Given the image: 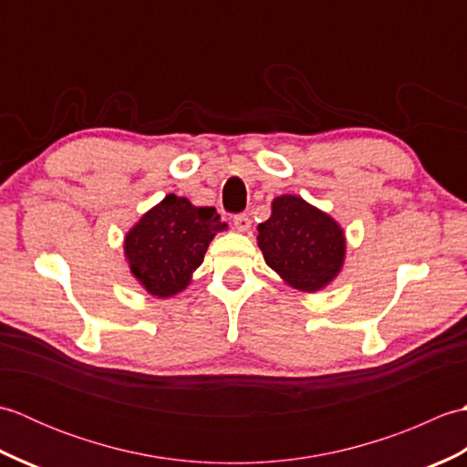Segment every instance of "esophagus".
Masks as SVG:
<instances>
[{
    "label": "esophagus",
    "instance_id": "34e87169",
    "mask_svg": "<svg viewBox=\"0 0 467 467\" xmlns=\"http://www.w3.org/2000/svg\"><path fill=\"white\" fill-rule=\"evenodd\" d=\"M233 223L236 226V231H241V233H246L251 228V218H249V214H244V213L234 214Z\"/></svg>",
    "mask_w": 467,
    "mask_h": 467
}]
</instances>
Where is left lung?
<instances>
[{"instance_id":"obj_1","label":"left lung","mask_w":467,"mask_h":467,"mask_svg":"<svg viewBox=\"0 0 467 467\" xmlns=\"http://www.w3.org/2000/svg\"><path fill=\"white\" fill-rule=\"evenodd\" d=\"M266 265L285 283L315 293L339 275L345 259V234L329 214L293 194L276 196L269 221L259 224Z\"/></svg>"}]
</instances>
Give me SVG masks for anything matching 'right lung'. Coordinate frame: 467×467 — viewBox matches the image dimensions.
<instances>
[{"label": "right lung", "mask_w": 467, "mask_h": 467, "mask_svg": "<svg viewBox=\"0 0 467 467\" xmlns=\"http://www.w3.org/2000/svg\"><path fill=\"white\" fill-rule=\"evenodd\" d=\"M224 228L216 208L168 194L126 234L124 254L148 293L172 296L188 285L214 234Z\"/></svg>", "instance_id": "right-lung-1"}]
</instances>
